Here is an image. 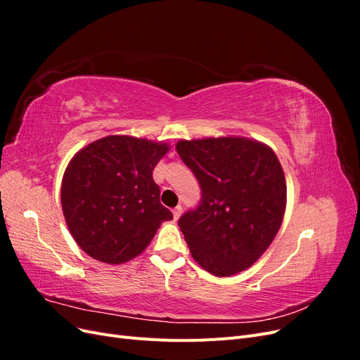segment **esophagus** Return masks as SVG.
Returning a JSON list of instances; mask_svg holds the SVG:
<instances>
[{"label":"esophagus","mask_w":360,"mask_h":360,"mask_svg":"<svg viewBox=\"0 0 360 360\" xmlns=\"http://www.w3.org/2000/svg\"><path fill=\"white\" fill-rule=\"evenodd\" d=\"M181 205H177V207H174L172 209V214H174V221H177L179 217H180V214H181Z\"/></svg>","instance_id":"esophagus-1"}]
</instances>
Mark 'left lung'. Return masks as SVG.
Instances as JSON below:
<instances>
[{
    "mask_svg": "<svg viewBox=\"0 0 360 360\" xmlns=\"http://www.w3.org/2000/svg\"><path fill=\"white\" fill-rule=\"evenodd\" d=\"M176 150L201 188L197 209L179 219L193 259L216 276L250 267L285 212L287 184L274 150L233 136L179 141Z\"/></svg>",
    "mask_w": 360,
    "mask_h": 360,
    "instance_id": "1",
    "label": "left lung"
}]
</instances>
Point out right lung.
Instances as JSON below:
<instances>
[{
	"instance_id": "right-lung-1",
	"label": "right lung",
	"mask_w": 360,
	"mask_h": 360,
	"mask_svg": "<svg viewBox=\"0 0 360 360\" xmlns=\"http://www.w3.org/2000/svg\"><path fill=\"white\" fill-rule=\"evenodd\" d=\"M168 150L162 143L111 135L75 155L63 177L61 205L85 254L108 264L126 263L172 219L151 177Z\"/></svg>"
}]
</instances>
